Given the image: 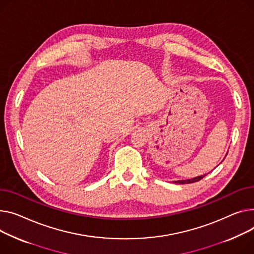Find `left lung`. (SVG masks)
I'll use <instances>...</instances> for the list:
<instances>
[{
	"mask_svg": "<svg viewBox=\"0 0 254 254\" xmlns=\"http://www.w3.org/2000/svg\"><path fill=\"white\" fill-rule=\"evenodd\" d=\"M206 175H207V174H206ZM206 175H202V176H199V177H196V178H193V179H188V180L175 181V183H176V184H190V183H195V182L200 181L201 179H203Z\"/></svg>",
	"mask_w": 254,
	"mask_h": 254,
	"instance_id": "obj_1",
	"label": "left lung"
}]
</instances>
